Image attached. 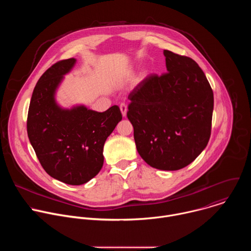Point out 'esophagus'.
I'll return each instance as SVG.
<instances>
[{
  "instance_id": "esophagus-1",
  "label": "esophagus",
  "mask_w": 251,
  "mask_h": 251,
  "mask_svg": "<svg viewBox=\"0 0 251 251\" xmlns=\"http://www.w3.org/2000/svg\"><path fill=\"white\" fill-rule=\"evenodd\" d=\"M120 110H121V113H122V116L125 117L126 114H127V105L125 103H122L120 104Z\"/></svg>"
}]
</instances>
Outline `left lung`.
<instances>
[{
	"label": "left lung",
	"instance_id": "1",
	"mask_svg": "<svg viewBox=\"0 0 251 251\" xmlns=\"http://www.w3.org/2000/svg\"><path fill=\"white\" fill-rule=\"evenodd\" d=\"M164 55L168 74L146 78L130 93L127 117L141 158L155 169L176 171L207 145L213 92L195 60L166 50Z\"/></svg>",
	"mask_w": 251,
	"mask_h": 251
}]
</instances>
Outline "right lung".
Returning <instances> with one entry per match:
<instances>
[{"mask_svg": "<svg viewBox=\"0 0 251 251\" xmlns=\"http://www.w3.org/2000/svg\"><path fill=\"white\" fill-rule=\"evenodd\" d=\"M76 63L61 60L50 67L35 85L27 114V136L45 171L64 184L79 186L101 170L106 139L122 120L119 107L104 112L76 104L64 108L56 92Z\"/></svg>", "mask_w": 251, "mask_h": 251, "instance_id": "right-lung-1", "label": "right lung"}]
</instances>
